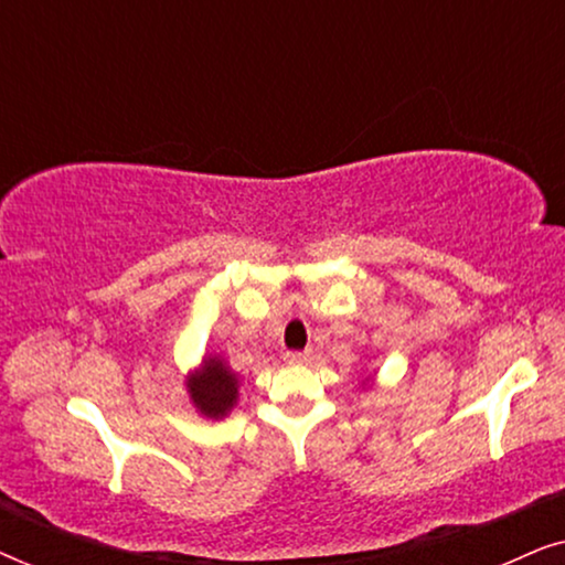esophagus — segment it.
<instances>
[{"label":"esophagus","mask_w":565,"mask_h":565,"mask_svg":"<svg viewBox=\"0 0 565 565\" xmlns=\"http://www.w3.org/2000/svg\"><path fill=\"white\" fill-rule=\"evenodd\" d=\"M285 362L288 365H308L311 362V352H288L285 354Z\"/></svg>","instance_id":"34e87169"}]
</instances>
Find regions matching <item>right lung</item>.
Instances as JSON below:
<instances>
[{
    "instance_id": "add662e5",
    "label": "right lung",
    "mask_w": 565,
    "mask_h": 565,
    "mask_svg": "<svg viewBox=\"0 0 565 565\" xmlns=\"http://www.w3.org/2000/svg\"><path fill=\"white\" fill-rule=\"evenodd\" d=\"M188 393L200 414L207 419H223L238 401V377L221 358L207 354L200 370L188 375Z\"/></svg>"
}]
</instances>
